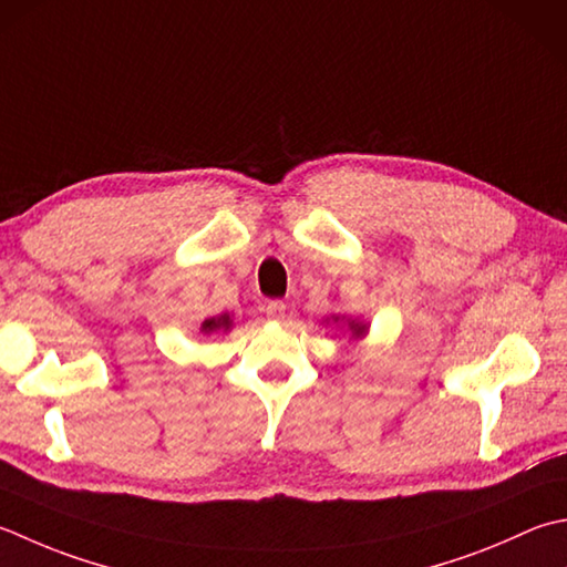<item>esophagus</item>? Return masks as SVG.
Segmentation results:
<instances>
[{
    "mask_svg": "<svg viewBox=\"0 0 567 567\" xmlns=\"http://www.w3.org/2000/svg\"><path fill=\"white\" fill-rule=\"evenodd\" d=\"M285 312H287V305L280 302V299H272V302L265 305V315H268V317L275 319V321L285 319Z\"/></svg>",
    "mask_w": 567,
    "mask_h": 567,
    "instance_id": "34e87169",
    "label": "esophagus"
}]
</instances>
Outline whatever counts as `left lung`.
Here are the masks:
<instances>
[{
	"mask_svg": "<svg viewBox=\"0 0 567 567\" xmlns=\"http://www.w3.org/2000/svg\"><path fill=\"white\" fill-rule=\"evenodd\" d=\"M331 319H334V321H339V317H331ZM349 329L353 331V337H357V339H361V337L365 334V329H369V327H365V324H361V321H349Z\"/></svg>",
	"mask_w": 567,
	"mask_h": 567,
	"instance_id": "8db88e82",
	"label": "left lung"
}]
</instances>
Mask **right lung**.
I'll return each mask as SVG.
<instances>
[{
  "instance_id": "1",
  "label": "right lung",
  "mask_w": 567,
  "mask_h": 567,
  "mask_svg": "<svg viewBox=\"0 0 567 567\" xmlns=\"http://www.w3.org/2000/svg\"><path fill=\"white\" fill-rule=\"evenodd\" d=\"M230 324H233L230 315H220V317H214V319H206L202 324V331H204V334H214V331H218V329L228 331Z\"/></svg>"
}]
</instances>
